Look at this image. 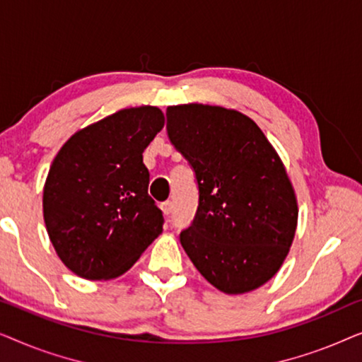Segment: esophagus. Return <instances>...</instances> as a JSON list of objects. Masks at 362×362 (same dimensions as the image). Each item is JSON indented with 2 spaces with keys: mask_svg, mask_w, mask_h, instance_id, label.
<instances>
[{
  "mask_svg": "<svg viewBox=\"0 0 362 362\" xmlns=\"http://www.w3.org/2000/svg\"><path fill=\"white\" fill-rule=\"evenodd\" d=\"M161 209H163V212H165L166 216H170L171 212H173V202H171V201L161 202Z\"/></svg>",
  "mask_w": 362,
  "mask_h": 362,
  "instance_id": "1",
  "label": "esophagus"
}]
</instances>
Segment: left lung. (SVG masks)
Wrapping results in <instances>:
<instances>
[{
  "label": "left lung",
  "instance_id": "obj_1",
  "mask_svg": "<svg viewBox=\"0 0 362 362\" xmlns=\"http://www.w3.org/2000/svg\"><path fill=\"white\" fill-rule=\"evenodd\" d=\"M170 141L196 175L199 206L180 234L199 274L229 295L259 288L284 264L298 206L285 166L254 120L224 107H168Z\"/></svg>",
  "mask_w": 362,
  "mask_h": 362
}]
</instances>
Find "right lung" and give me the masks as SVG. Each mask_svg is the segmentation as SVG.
Masks as SVG:
<instances>
[{
	"label": "right lung",
	"mask_w": 362,
	"mask_h": 362,
	"mask_svg": "<svg viewBox=\"0 0 362 362\" xmlns=\"http://www.w3.org/2000/svg\"><path fill=\"white\" fill-rule=\"evenodd\" d=\"M165 127L156 107L125 108L82 128L54 158L44 222L59 259L87 280L125 274L161 234L143 151Z\"/></svg>",
	"instance_id": "add662e5"
}]
</instances>
